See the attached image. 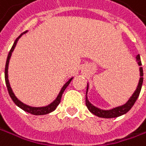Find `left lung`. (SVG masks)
Segmentation results:
<instances>
[{"mask_svg":"<svg viewBox=\"0 0 146 146\" xmlns=\"http://www.w3.org/2000/svg\"><path fill=\"white\" fill-rule=\"evenodd\" d=\"M136 60L138 62V64L140 66L141 65V60H140V56L138 55L136 57ZM139 75H140V78H139V84L137 86V88L136 90L134 91V93L133 94V96L129 98V100L127 101L126 103H125L124 105L122 106H119V107H116V108H113L112 109H109V110H104V109H101L96 106H94L93 104H91L90 102L88 101V83L87 84V92H86V106L88 108V109L89 110V112H91L93 114L98 116V117H101V118H107V119H109V118H116V117H119V116H121L125 113H126L128 112L132 108L133 106L134 105L135 102L137 101L139 96V93H140V90H141V88H142V84H143V68L140 67L139 68Z\"/></svg>","mask_w":146,"mask_h":146,"instance_id":"left-lung-1","label":"left lung"}]
</instances>
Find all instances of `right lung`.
<instances>
[{
	"label": "right lung",
	"instance_id": "add662e5",
	"mask_svg": "<svg viewBox=\"0 0 146 146\" xmlns=\"http://www.w3.org/2000/svg\"><path fill=\"white\" fill-rule=\"evenodd\" d=\"M27 33V31H26V32H24L23 33H21L19 37H18V38L15 39V41H14V43H13V46H12L10 51H9V53H8V55H7V62H6V66H5V81H6V85H7V90H8V94H9L11 99L13 100V102L18 107L21 108L22 110H24V111H26V112L31 113V114H34V115H44V114H47V113H50L53 112L54 110H55V109L57 108V107L58 106V104H59L60 102H61V98H62V95H63V93H64V91L65 88L68 87V85L70 84V82H71V80L73 79V77H71V78H70L64 86H63V88H61L60 92H59L58 96H57V98H56L55 100H54L50 104H49V105H47V106H45V107H38V108H37V107H31V106H28V105L23 103L22 102H21L19 99H18V98L15 96L14 93L13 92L12 88H11L10 83H9V80H8V64H9L10 58H11V56H12V52L13 51V50H14V48H15V46H16V44H17L18 40H19V38H20L24 33Z\"/></svg>",
	"mask_w": 146,
	"mask_h": 146
}]
</instances>
